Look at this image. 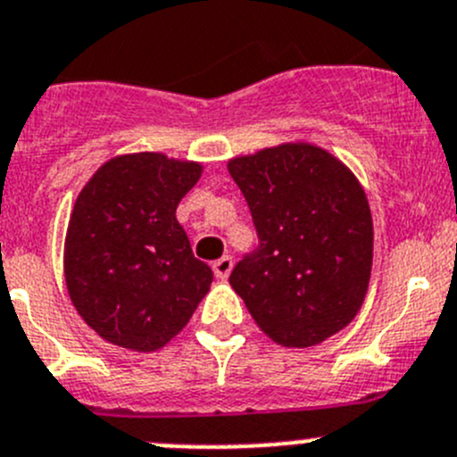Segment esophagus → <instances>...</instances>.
Segmentation results:
<instances>
[{"instance_id":"obj_1","label":"esophagus","mask_w":457,"mask_h":457,"mask_svg":"<svg viewBox=\"0 0 457 457\" xmlns=\"http://www.w3.org/2000/svg\"><path fill=\"white\" fill-rule=\"evenodd\" d=\"M232 266H234V262H232V257H229V254H225V257H220L219 262H214V275L219 277V279H228L229 277V272H232Z\"/></svg>"}]
</instances>
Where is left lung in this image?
<instances>
[{
    "instance_id": "obj_1",
    "label": "left lung",
    "mask_w": 457,
    "mask_h": 457,
    "mask_svg": "<svg viewBox=\"0 0 457 457\" xmlns=\"http://www.w3.org/2000/svg\"><path fill=\"white\" fill-rule=\"evenodd\" d=\"M245 195L259 248L229 284L259 329L284 347H311L356 318L372 272L368 195L325 148L279 144L228 162Z\"/></svg>"
}]
</instances>
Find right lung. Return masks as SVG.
<instances>
[{"instance_id":"1","label":"right lung","mask_w":457,"mask_h":457,"mask_svg":"<svg viewBox=\"0 0 457 457\" xmlns=\"http://www.w3.org/2000/svg\"><path fill=\"white\" fill-rule=\"evenodd\" d=\"M203 164L164 153L117 155L76 198L65 281L80 318L108 343L155 352L176 338L214 272L194 257L176 209Z\"/></svg>"}]
</instances>
